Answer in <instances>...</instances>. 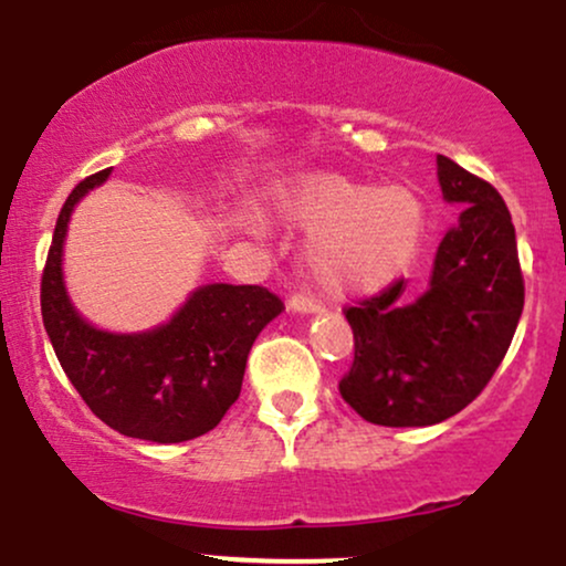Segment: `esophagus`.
<instances>
[{"label": "esophagus", "instance_id": "1", "mask_svg": "<svg viewBox=\"0 0 566 566\" xmlns=\"http://www.w3.org/2000/svg\"><path fill=\"white\" fill-rule=\"evenodd\" d=\"M291 312H315L317 310V302L307 294H294L289 298V304H285Z\"/></svg>", "mask_w": 566, "mask_h": 566}]
</instances>
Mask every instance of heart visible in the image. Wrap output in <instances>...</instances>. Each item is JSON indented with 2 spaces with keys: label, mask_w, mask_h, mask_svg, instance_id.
Instances as JSON below:
<instances>
[{
  "label": "heart",
  "mask_w": 566,
  "mask_h": 566,
  "mask_svg": "<svg viewBox=\"0 0 566 566\" xmlns=\"http://www.w3.org/2000/svg\"><path fill=\"white\" fill-rule=\"evenodd\" d=\"M277 211L307 230L302 270L328 296L376 294L410 268L427 235V203L408 185L310 171L281 192Z\"/></svg>",
  "instance_id": "heart-1"
}]
</instances>
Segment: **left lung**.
<instances>
[{
  "instance_id": "8db88e82",
  "label": "left lung",
  "mask_w": 566,
  "mask_h": 566,
  "mask_svg": "<svg viewBox=\"0 0 566 566\" xmlns=\"http://www.w3.org/2000/svg\"><path fill=\"white\" fill-rule=\"evenodd\" d=\"M444 201L463 206L442 238L427 294L402 302V281L344 310L355 360L344 402L378 427H431L461 413L495 376L524 307L511 214L488 179L437 158Z\"/></svg>"
}]
</instances>
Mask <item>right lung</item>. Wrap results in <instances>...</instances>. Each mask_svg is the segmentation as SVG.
Wrapping results in <instances>:
<instances>
[{"label":"right lung","mask_w":566,"mask_h":566,"mask_svg":"<svg viewBox=\"0 0 566 566\" xmlns=\"http://www.w3.org/2000/svg\"><path fill=\"white\" fill-rule=\"evenodd\" d=\"M90 175L65 198L42 272V321L60 368L86 408L118 434L185 442L211 431L241 395L259 331L285 310L262 285H203L161 328L118 336L92 328L65 296L63 238L73 206L108 179Z\"/></svg>","instance_id":"1"}]
</instances>
